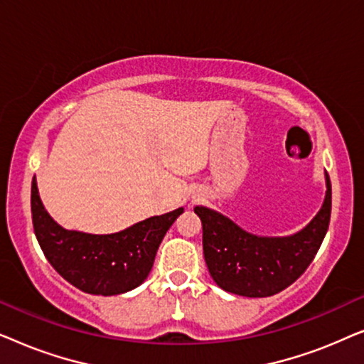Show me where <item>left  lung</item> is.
<instances>
[{
    "label": "left lung",
    "mask_w": 364,
    "mask_h": 364,
    "mask_svg": "<svg viewBox=\"0 0 364 364\" xmlns=\"http://www.w3.org/2000/svg\"><path fill=\"white\" fill-rule=\"evenodd\" d=\"M326 178L325 202L315 218L288 237H258L212 208L196 207L202 220L203 257L222 290L248 298L280 293L298 280L315 258L331 215V182Z\"/></svg>",
    "instance_id": "left-lung-1"
}]
</instances>
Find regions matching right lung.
Returning a JSON list of instances; mask_svg holds the SVG:
<instances>
[{
	"label": "right lung",
	"instance_id": "obj_1",
	"mask_svg": "<svg viewBox=\"0 0 364 364\" xmlns=\"http://www.w3.org/2000/svg\"><path fill=\"white\" fill-rule=\"evenodd\" d=\"M183 208L134 223L109 235L66 230L51 218L31 183L33 227L39 247L64 280L91 295H121L146 280L164 235Z\"/></svg>",
	"mask_w": 364,
	"mask_h": 364
}]
</instances>
